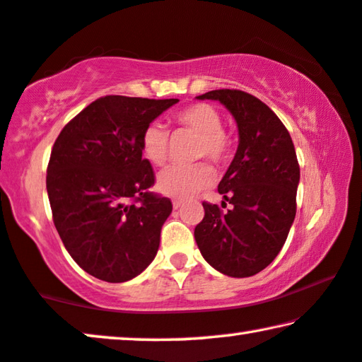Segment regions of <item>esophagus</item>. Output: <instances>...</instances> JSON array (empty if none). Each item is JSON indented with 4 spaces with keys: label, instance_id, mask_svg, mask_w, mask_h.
I'll use <instances>...</instances> for the list:
<instances>
[{
    "label": "esophagus",
    "instance_id": "obj_1",
    "mask_svg": "<svg viewBox=\"0 0 362 362\" xmlns=\"http://www.w3.org/2000/svg\"><path fill=\"white\" fill-rule=\"evenodd\" d=\"M182 204H183V202H182V199H172V206H174V209H179L180 206H182Z\"/></svg>",
    "mask_w": 362,
    "mask_h": 362
}]
</instances>
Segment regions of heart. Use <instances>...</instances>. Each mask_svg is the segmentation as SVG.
I'll list each match as a JSON object with an SVG mask.
<instances>
[{
  "label": "heart",
  "instance_id": "heart-1",
  "mask_svg": "<svg viewBox=\"0 0 362 362\" xmlns=\"http://www.w3.org/2000/svg\"><path fill=\"white\" fill-rule=\"evenodd\" d=\"M175 125L198 134L193 158H206L214 165H226L233 158V139L223 129V117L209 104H192L172 115ZM143 156L151 164L163 165L169 158V136L159 123H149L141 134ZM214 179L204 160L188 165H169L158 177V188L165 195L188 198L206 188Z\"/></svg>",
  "mask_w": 362,
  "mask_h": 362
}]
</instances>
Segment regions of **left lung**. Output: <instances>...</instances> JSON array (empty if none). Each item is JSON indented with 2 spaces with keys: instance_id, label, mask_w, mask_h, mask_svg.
<instances>
[{
  "instance_id": "1",
  "label": "left lung",
  "mask_w": 362,
  "mask_h": 362,
  "mask_svg": "<svg viewBox=\"0 0 362 362\" xmlns=\"http://www.w3.org/2000/svg\"><path fill=\"white\" fill-rule=\"evenodd\" d=\"M197 99L219 100L239 128L235 158L218 187L231 206L203 202L197 245L223 274L253 276L276 258L296 218L300 172L293 139L276 113L244 90L216 89Z\"/></svg>"
}]
</instances>
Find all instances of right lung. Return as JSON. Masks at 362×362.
<instances>
[{"mask_svg": "<svg viewBox=\"0 0 362 362\" xmlns=\"http://www.w3.org/2000/svg\"><path fill=\"white\" fill-rule=\"evenodd\" d=\"M179 99L99 97L58 134L47 167L53 224L86 273L128 281L154 260L169 198L151 192L141 134Z\"/></svg>", "mask_w": 362, "mask_h": 362, "instance_id": "obj_1", "label": "right lung"}]
</instances>
